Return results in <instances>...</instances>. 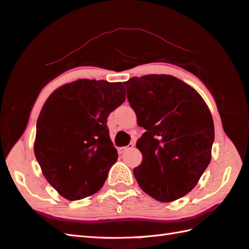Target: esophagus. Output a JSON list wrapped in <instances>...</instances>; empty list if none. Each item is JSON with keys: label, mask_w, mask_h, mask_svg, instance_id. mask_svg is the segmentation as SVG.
I'll return each mask as SVG.
<instances>
[{"label": "esophagus", "mask_w": 249, "mask_h": 249, "mask_svg": "<svg viewBox=\"0 0 249 249\" xmlns=\"http://www.w3.org/2000/svg\"><path fill=\"white\" fill-rule=\"evenodd\" d=\"M135 147V142H130L128 145H126V147H122L119 149V152L120 153H125L126 151H128L130 149H133Z\"/></svg>", "instance_id": "obj_1"}]
</instances>
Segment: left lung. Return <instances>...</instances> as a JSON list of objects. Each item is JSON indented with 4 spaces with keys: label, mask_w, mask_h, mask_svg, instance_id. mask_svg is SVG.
Segmentation results:
<instances>
[{
    "label": "left lung",
    "mask_w": 249,
    "mask_h": 249,
    "mask_svg": "<svg viewBox=\"0 0 249 249\" xmlns=\"http://www.w3.org/2000/svg\"><path fill=\"white\" fill-rule=\"evenodd\" d=\"M127 99L145 129L134 168L139 187L160 202L176 201L196 186L211 163L215 128L198 92L177 77L149 74L124 83Z\"/></svg>",
    "instance_id": "1"
}]
</instances>
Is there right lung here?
I'll list each match as a JSON object with an SVG mask.
<instances>
[{"label": "right lung", "instance_id": "obj_1", "mask_svg": "<svg viewBox=\"0 0 249 249\" xmlns=\"http://www.w3.org/2000/svg\"><path fill=\"white\" fill-rule=\"evenodd\" d=\"M125 98L122 83L82 79L62 85L45 101L36 122L34 154L61 196L77 201L104 186L118 160L107 119Z\"/></svg>", "mask_w": 249, "mask_h": 249}]
</instances>
